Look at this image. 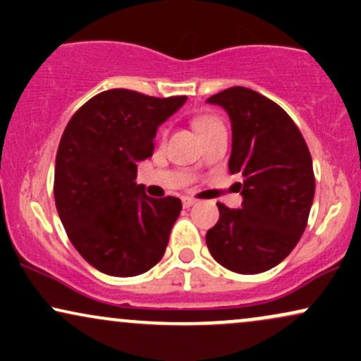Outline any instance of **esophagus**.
<instances>
[{
  "instance_id": "34e87169",
  "label": "esophagus",
  "mask_w": 361,
  "mask_h": 361,
  "mask_svg": "<svg viewBox=\"0 0 361 361\" xmlns=\"http://www.w3.org/2000/svg\"><path fill=\"white\" fill-rule=\"evenodd\" d=\"M195 204H197V200H195V198H190V197H185L183 198V207H185V209H190V207L195 205Z\"/></svg>"
}]
</instances>
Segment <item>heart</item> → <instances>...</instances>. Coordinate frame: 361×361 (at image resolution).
<instances>
[{"instance_id": "heart-1", "label": "heart", "mask_w": 361, "mask_h": 361, "mask_svg": "<svg viewBox=\"0 0 361 361\" xmlns=\"http://www.w3.org/2000/svg\"><path fill=\"white\" fill-rule=\"evenodd\" d=\"M222 126L221 122H219L217 118H212V117H204V118H198L195 120V127H197L198 134H205V132L212 130V128Z\"/></svg>"}]
</instances>
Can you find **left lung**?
Here are the masks:
<instances>
[{"mask_svg": "<svg viewBox=\"0 0 361 361\" xmlns=\"http://www.w3.org/2000/svg\"><path fill=\"white\" fill-rule=\"evenodd\" d=\"M207 103L229 115V171L243 176L235 183L241 207L217 204L221 217L207 231V247L227 270L263 273L287 258L304 234L316 192L312 157L287 111L263 94L234 86Z\"/></svg>", "mask_w": 361, "mask_h": 361, "instance_id": "obj_1", "label": "left lung"}]
</instances>
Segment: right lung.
<instances>
[{
    "instance_id": "obj_1",
    "label": "right lung",
    "mask_w": 361,
    "mask_h": 361,
    "mask_svg": "<svg viewBox=\"0 0 361 361\" xmlns=\"http://www.w3.org/2000/svg\"><path fill=\"white\" fill-rule=\"evenodd\" d=\"M185 102L109 90L66 126L54 175L57 214L76 251L105 275L146 273L166 251L181 200L147 197L135 178L157 128Z\"/></svg>"
}]
</instances>
